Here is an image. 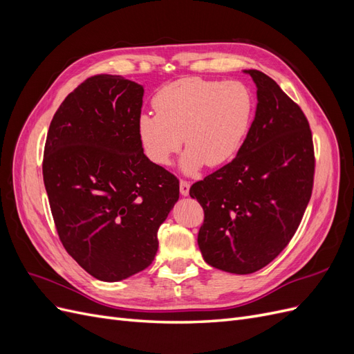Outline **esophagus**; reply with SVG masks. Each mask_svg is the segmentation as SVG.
I'll use <instances>...</instances> for the list:
<instances>
[{
	"instance_id": "obj_1",
	"label": "esophagus",
	"mask_w": 354,
	"mask_h": 354,
	"mask_svg": "<svg viewBox=\"0 0 354 354\" xmlns=\"http://www.w3.org/2000/svg\"><path fill=\"white\" fill-rule=\"evenodd\" d=\"M189 190H190V185L187 183V181L181 180L180 181V195L181 196H187L189 195Z\"/></svg>"
}]
</instances>
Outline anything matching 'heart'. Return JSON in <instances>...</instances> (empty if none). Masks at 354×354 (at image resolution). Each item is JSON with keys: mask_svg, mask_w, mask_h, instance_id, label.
I'll list each match as a JSON object with an SVG mask.
<instances>
[{"mask_svg": "<svg viewBox=\"0 0 354 354\" xmlns=\"http://www.w3.org/2000/svg\"><path fill=\"white\" fill-rule=\"evenodd\" d=\"M156 115L137 120L138 140L147 158L168 165L185 143L180 171L194 176L203 167H221L236 156L251 130L255 99L241 81L181 78L152 100ZM184 138L181 139L180 137Z\"/></svg>", "mask_w": 354, "mask_h": 354, "instance_id": "heart-1", "label": "heart"}]
</instances>
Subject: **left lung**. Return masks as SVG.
<instances>
[{
	"mask_svg": "<svg viewBox=\"0 0 354 354\" xmlns=\"http://www.w3.org/2000/svg\"><path fill=\"white\" fill-rule=\"evenodd\" d=\"M257 87L248 137L232 162L190 187L205 220L198 233L203 260L248 274L273 261L292 239L312 196V131L299 106L270 77L245 69Z\"/></svg>",
	"mask_w": 354,
	"mask_h": 354,
	"instance_id": "left-lung-1",
	"label": "left lung"
}]
</instances>
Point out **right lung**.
Listing matches in <instances>:
<instances>
[{
    "label": "right lung",
    "instance_id": "1",
    "mask_svg": "<svg viewBox=\"0 0 354 354\" xmlns=\"http://www.w3.org/2000/svg\"><path fill=\"white\" fill-rule=\"evenodd\" d=\"M145 88L95 75L53 116L42 176L59 238L103 282L151 266L158 229L178 201V180L153 164L137 134Z\"/></svg>",
    "mask_w": 354,
    "mask_h": 354
}]
</instances>
